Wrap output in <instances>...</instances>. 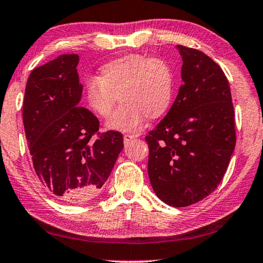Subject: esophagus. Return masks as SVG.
<instances>
[{"label":"esophagus","instance_id":"34e87169","mask_svg":"<svg viewBox=\"0 0 263 263\" xmlns=\"http://www.w3.org/2000/svg\"><path fill=\"white\" fill-rule=\"evenodd\" d=\"M135 138V136L132 135H124V144L125 145H128L131 143V140Z\"/></svg>","mask_w":263,"mask_h":263}]
</instances>
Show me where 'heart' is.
Listing matches in <instances>:
<instances>
[{
    "label": "heart",
    "instance_id": "1",
    "mask_svg": "<svg viewBox=\"0 0 263 263\" xmlns=\"http://www.w3.org/2000/svg\"><path fill=\"white\" fill-rule=\"evenodd\" d=\"M174 76L169 64L159 58L128 54L106 62L99 77L85 80L87 107L99 118H107L109 130L135 132L143 127L145 118H158L171 103Z\"/></svg>",
    "mask_w": 263,
    "mask_h": 263
}]
</instances>
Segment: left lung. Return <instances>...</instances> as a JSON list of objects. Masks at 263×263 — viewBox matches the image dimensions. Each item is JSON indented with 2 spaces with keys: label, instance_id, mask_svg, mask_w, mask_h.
I'll use <instances>...</instances> for the list:
<instances>
[{
  "label": "left lung",
  "instance_id": "left-lung-1",
  "mask_svg": "<svg viewBox=\"0 0 263 263\" xmlns=\"http://www.w3.org/2000/svg\"><path fill=\"white\" fill-rule=\"evenodd\" d=\"M182 80L174 105L145 140L152 189L181 208L209 196L221 183L236 144L229 82L204 53L177 46Z\"/></svg>",
  "mask_w": 263,
  "mask_h": 263
}]
</instances>
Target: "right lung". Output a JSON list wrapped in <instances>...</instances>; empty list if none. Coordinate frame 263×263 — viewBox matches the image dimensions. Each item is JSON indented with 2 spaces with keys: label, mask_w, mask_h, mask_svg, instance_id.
<instances>
[{
  "label": "right lung",
  "mask_w": 263,
  "mask_h": 263,
  "mask_svg": "<svg viewBox=\"0 0 263 263\" xmlns=\"http://www.w3.org/2000/svg\"><path fill=\"white\" fill-rule=\"evenodd\" d=\"M78 54H64L31 70L22 119L33 165L50 194L64 202L92 198L107 181L123 135L99 132V120L79 106Z\"/></svg>",
  "instance_id": "right-lung-1"
}]
</instances>
